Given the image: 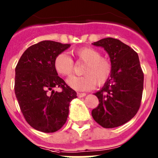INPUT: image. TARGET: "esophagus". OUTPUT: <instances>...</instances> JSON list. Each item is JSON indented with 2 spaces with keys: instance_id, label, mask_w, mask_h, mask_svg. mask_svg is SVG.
<instances>
[{
  "instance_id": "esophagus-1",
  "label": "esophagus",
  "mask_w": 158,
  "mask_h": 158,
  "mask_svg": "<svg viewBox=\"0 0 158 158\" xmlns=\"http://www.w3.org/2000/svg\"><path fill=\"white\" fill-rule=\"evenodd\" d=\"M86 96V93H77V96L78 97H84V96Z\"/></svg>"
}]
</instances>
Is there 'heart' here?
Returning a JSON list of instances; mask_svg holds the SVG:
<instances>
[{"label": "heart", "instance_id": "b5f03b06", "mask_svg": "<svg viewBox=\"0 0 158 158\" xmlns=\"http://www.w3.org/2000/svg\"><path fill=\"white\" fill-rule=\"evenodd\" d=\"M73 54L78 62L85 63L82 77H71L67 84L77 91L91 90L97 85L103 86L112 73V64L107 58L102 57L98 50L93 47H81L75 50ZM54 69L61 76L69 77L74 71V62L65 54H59L54 61Z\"/></svg>", "mask_w": 158, "mask_h": 158}]
</instances>
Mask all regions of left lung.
<instances>
[{"instance_id": "obj_1", "label": "left lung", "mask_w": 158, "mask_h": 158, "mask_svg": "<svg viewBox=\"0 0 158 158\" xmlns=\"http://www.w3.org/2000/svg\"><path fill=\"white\" fill-rule=\"evenodd\" d=\"M93 44L104 47L113 69L109 80L95 93L99 104L92 111V115L103 127H117L131 120L140 107L144 74L139 55L129 46L113 38L102 39Z\"/></svg>"}]
</instances>
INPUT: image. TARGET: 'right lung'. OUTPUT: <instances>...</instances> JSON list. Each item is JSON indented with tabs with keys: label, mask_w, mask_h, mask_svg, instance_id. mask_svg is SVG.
Here are the masks:
<instances>
[{
	"label": "right lung",
	"mask_w": 158,
	"mask_h": 158,
	"mask_svg": "<svg viewBox=\"0 0 158 158\" xmlns=\"http://www.w3.org/2000/svg\"><path fill=\"white\" fill-rule=\"evenodd\" d=\"M70 44L45 40L31 46L16 67L15 94L27 123L44 133L58 131L65 123L69 103L77 93L58 76L54 61ZM61 87L62 91H54Z\"/></svg>",
	"instance_id": "add662e5"
}]
</instances>
